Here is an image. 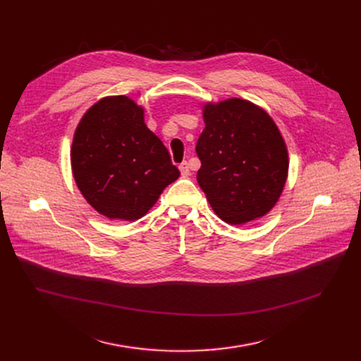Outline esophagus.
I'll return each instance as SVG.
<instances>
[{
	"label": "esophagus",
	"instance_id": "obj_1",
	"mask_svg": "<svg viewBox=\"0 0 361 361\" xmlns=\"http://www.w3.org/2000/svg\"><path fill=\"white\" fill-rule=\"evenodd\" d=\"M179 170H180L182 176H190V173H191L190 163H188V161H182V163L179 164Z\"/></svg>",
	"mask_w": 361,
	"mask_h": 361
}]
</instances>
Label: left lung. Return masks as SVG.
Instances as JSON below:
<instances>
[{
  "label": "left lung",
  "instance_id": "8db88e82",
  "mask_svg": "<svg viewBox=\"0 0 361 361\" xmlns=\"http://www.w3.org/2000/svg\"><path fill=\"white\" fill-rule=\"evenodd\" d=\"M202 116L197 180L213 210L231 225L267 214L288 176V151L278 126L263 109L241 98L207 104Z\"/></svg>",
  "mask_w": 361,
  "mask_h": 361
}]
</instances>
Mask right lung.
Instances as JSON below:
<instances>
[{
	"label": "right lung",
	"instance_id": "1",
	"mask_svg": "<svg viewBox=\"0 0 361 361\" xmlns=\"http://www.w3.org/2000/svg\"><path fill=\"white\" fill-rule=\"evenodd\" d=\"M71 159L79 191L109 219H141L180 175L144 123L142 107L125 95L102 98L85 113Z\"/></svg>",
	"mask_w": 361,
	"mask_h": 361
}]
</instances>
